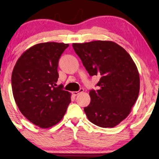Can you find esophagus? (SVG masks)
Segmentation results:
<instances>
[{
  "label": "esophagus",
  "mask_w": 159,
  "mask_h": 159,
  "mask_svg": "<svg viewBox=\"0 0 159 159\" xmlns=\"http://www.w3.org/2000/svg\"><path fill=\"white\" fill-rule=\"evenodd\" d=\"M84 91V89H80L77 91V92H72V94H73V95H74V96H76V95H78V94H79V93L83 92Z\"/></svg>",
  "instance_id": "1"
}]
</instances>
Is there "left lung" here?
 I'll return each instance as SVG.
<instances>
[{
	"label": "left lung",
	"instance_id": "obj_1",
	"mask_svg": "<svg viewBox=\"0 0 159 159\" xmlns=\"http://www.w3.org/2000/svg\"><path fill=\"white\" fill-rule=\"evenodd\" d=\"M73 49L90 76L100 77L98 89L89 92L84 107L88 119L102 128L118 125L129 114L139 92L137 66L127 52L113 41L73 43Z\"/></svg>",
	"mask_w": 159,
	"mask_h": 159
}]
</instances>
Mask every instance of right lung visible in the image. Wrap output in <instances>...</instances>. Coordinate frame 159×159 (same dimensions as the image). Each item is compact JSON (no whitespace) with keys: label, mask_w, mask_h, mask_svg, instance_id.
I'll return each instance as SVG.
<instances>
[{"label":"right lung","mask_w":159,"mask_h":159,"mask_svg":"<svg viewBox=\"0 0 159 159\" xmlns=\"http://www.w3.org/2000/svg\"><path fill=\"white\" fill-rule=\"evenodd\" d=\"M68 44L39 43L23 53L14 67V98L27 119L41 128L60 122L70 103V94L57 86L59 60Z\"/></svg>","instance_id":"add662e5"}]
</instances>
